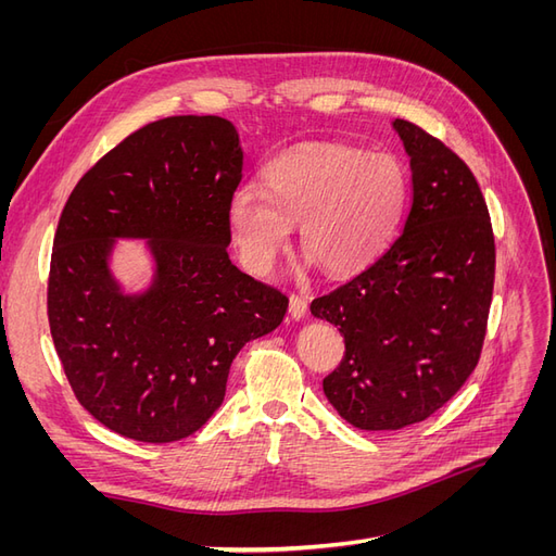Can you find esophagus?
<instances>
[{
    "mask_svg": "<svg viewBox=\"0 0 556 556\" xmlns=\"http://www.w3.org/2000/svg\"><path fill=\"white\" fill-rule=\"evenodd\" d=\"M306 313H308V304H306V299L304 296H299V294H290V315H292V319H304L306 317Z\"/></svg>",
    "mask_w": 556,
    "mask_h": 556,
    "instance_id": "esophagus-1",
    "label": "esophagus"
}]
</instances>
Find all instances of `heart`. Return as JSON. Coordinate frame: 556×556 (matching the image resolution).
<instances>
[{"instance_id":"heart-1","label":"heart","mask_w":556,"mask_h":556,"mask_svg":"<svg viewBox=\"0 0 556 556\" xmlns=\"http://www.w3.org/2000/svg\"><path fill=\"white\" fill-rule=\"evenodd\" d=\"M264 192L233 190L227 227L252 271H266L296 227L299 248L327 276L362 271L392 241L408 204V176L390 155L304 143L268 160Z\"/></svg>"}]
</instances>
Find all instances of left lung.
<instances>
[{"instance_id": "left-lung-1", "label": "left lung", "mask_w": 556, "mask_h": 556, "mask_svg": "<svg viewBox=\"0 0 556 556\" xmlns=\"http://www.w3.org/2000/svg\"><path fill=\"white\" fill-rule=\"evenodd\" d=\"M392 127L413 172L403 233L311 304L345 339L325 396L364 431L422 422L459 392L480 359L494 292V233L476 176L425 129Z\"/></svg>"}]
</instances>
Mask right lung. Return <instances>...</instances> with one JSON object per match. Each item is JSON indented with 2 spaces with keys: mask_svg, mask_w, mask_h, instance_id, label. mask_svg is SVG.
<instances>
[{
  "mask_svg": "<svg viewBox=\"0 0 556 556\" xmlns=\"http://www.w3.org/2000/svg\"><path fill=\"white\" fill-rule=\"evenodd\" d=\"M241 172L229 121L174 115L129 134L66 199L50 257V333L80 406L125 439L172 443L204 427L239 350L288 311V296L227 255ZM123 238L146 240L154 264L139 293L112 274Z\"/></svg>",
  "mask_w": 556,
  "mask_h": 556,
  "instance_id": "add662e5",
  "label": "right lung"
}]
</instances>
